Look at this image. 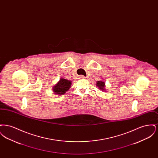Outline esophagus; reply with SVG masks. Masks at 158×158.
Returning a JSON list of instances; mask_svg holds the SVG:
<instances>
[{
	"label": "esophagus",
	"mask_w": 158,
	"mask_h": 158,
	"mask_svg": "<svg viewBox=\"0 0 158 158\" xmlns=\"http://www.w3.org/2000/svg\"><path fill=\"white\" fill-rule=\"evenodd\" d=\"M79 78H80V79H85V77L84 76H79Z\"/></svg>",
	"instance_id": "34e87169"
}]
</instances>
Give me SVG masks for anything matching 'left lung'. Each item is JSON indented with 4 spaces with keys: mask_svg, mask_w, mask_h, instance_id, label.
Returning a JSON list of instances; mask_svg holds the SVG:
<instances>
[{
    "mask_svg": "<svg viewBox=\"0 0 158 158\" xmlns=\"http://www.w3.org/2000/svg\"><path fill=\"white\" fill-rule=\"evenodd\" d=\"M96 83H97L96 85H97V87L99 88V89L105 91V83L103 81H97Z\"/></svg>",
    "mask_w": 158,
    "mask_h": 158,
    "instance_id": "obj_1",
    "label": "left lung"
}]
</instances>
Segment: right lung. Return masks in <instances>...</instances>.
<instances>
[{
	"instance_id": "1",
	"label": "right lung",
	"mask_w": 158,
	"mask_h": 158,
	"mask_svg": "<svg viewBox=\"0 0 158 158\" xmlns=\"http://www.w3.org/2000/svg\"><path fill=\"white\" fill-rule=\"evenodd\" d=\"M72 85V82L69 80L61 78L57 84L53 86V91L55 94L61 95L64 94L68 90H69Z\"/></svg>"
}]
</instances>
